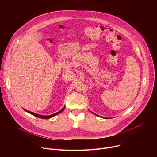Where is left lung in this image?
I'll use <instances>...</instances> for the list:
<instances>
[{
	"label": "left lung",
	"instance_id": "obj_1",
	"mask_svg": "<svg viewBox=\"0 0 157 157\" xmlns=\"http://www.w3.org/2000/svg\"><path fill=\"white\" fill-rule=\"evenodd\" d=\"M91 112H92V111H91ZM93 113V114H95V115H96V116H98V115H97V114H95V113Z\"/></svg>",
	"mask_w": 157,
	"mask_h": 157
}]
</instances>
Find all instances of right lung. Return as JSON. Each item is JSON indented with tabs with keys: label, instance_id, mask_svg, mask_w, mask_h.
<instances>
[{
	"label": "right lung",
	"instance_id": "obj_1",
	"mask_svg": "<svg viewBox=\"0 0 157 157\" xmlns=\"http://www.w3.org/2000/svg\"><path fill=\"white\" fill-rule=\"evenodd\" d=\"M65 106H64L63 108L60 111H58L57 113H54V114H52V115H48V116H44V115L38 114H36V113H33V112L29 111L26 110V109H24L25 111H27V113H30V114H32V115H34V116H35V117H38V118H43V119H48V118H52V117H53L56 116V115L59 114H60V113H62V112L64 110V109H65Z\"/></svg>",
	"mask_w": 157,
	"mask_h": 157
}]
</instances>
